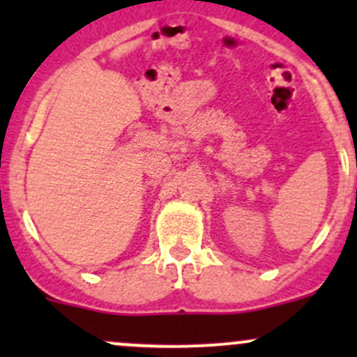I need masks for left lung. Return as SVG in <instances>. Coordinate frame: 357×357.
<instances>
[{"mask_svg": "<svg viewBox=\"0 0 357 357\" xmlns=\"http://www.w3.org/2000/svg\"><path fill=\"white\" fill-rule=\"evenodd\" d=\"M356 195H357V192H356Z\"/></svg>", "mask_w": 357, "mask_h": 357, "instance_id": "8db88e82", "label": "left lung"}]
</instances>
